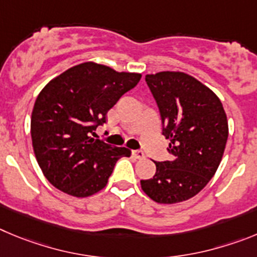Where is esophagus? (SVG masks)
<instances>
[{
  "label": "esophagus",
  "instance_id": "obj_1",
  "mask_svg": "<svg viewBox=\"0 0 257 257\" xmlns=\"http://www.w3.org/2000/svg\"><path fill=\"white\" fill-rule=\"evenodd\" d=\"M132 154H133V156L136 157V159H138V160H142V159H145V154H143V151L134 150V151H132Z\"/></svg>",
  "mask_w": 257,
  "mask_h": 257
}]
</instances>
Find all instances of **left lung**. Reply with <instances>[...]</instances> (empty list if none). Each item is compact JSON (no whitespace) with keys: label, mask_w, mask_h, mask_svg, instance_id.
<instances>
[{"label":"left lung","mask_w":257,"mask_h":257,"mask_svg":"<svg viewBox=\"0 0 257 257\" xmlns=\"http://www.w3.org/2000/svg\"><path fill=\"white\" fill-rule=\"evenodd\" d=\"M169 140L170 161L156 163L151 179L141 180L146 195L159 203L183 202L209 183L228 140V119L219 97L183 71L147 74Z\"/></svg>","instance_id":"1"}]
</instances>
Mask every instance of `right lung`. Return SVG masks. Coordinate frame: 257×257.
I'll return each mask as SVG.
<instances>
[{
    "mask_svg": "<svg viewBox=\"0 0 257 257\" xmlns=\"http://www.w3.org/2000/svg\"><path fill=\"white\" fill-rule=\"evenodd\" d=\"M141 77L88 61L43 87L32 111L31 134L39 168L52 186L74 197L105 188L116 161L131 156V150L94 140V131Z\"/></svg>",
    "mask_w": 257,
    "mask_h": 257,
    "instance_id": "add662e5",
    "label": "right lung"
}]
</instances>
